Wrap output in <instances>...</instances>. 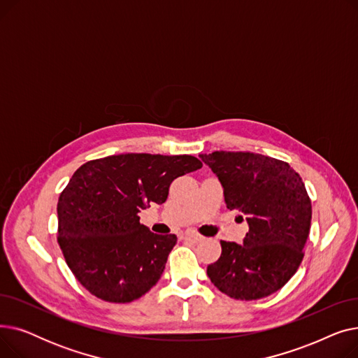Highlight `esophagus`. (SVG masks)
Returning a JSON list of instances; mask_svg holds the SVG:
<instances>
[{
  "label": "esophagus",
  "mask_w": 358,
  "mask_h": 358,
  "mask_svg": "<svg viewBox=\"0 0 358 358\" xmlns=\"http://www.w3.org/2000/svg\"><path fill=\"white\" fill-rule=\"evenodd\" d=\"M184 238L192 241V242H200V241L203 239V236L199 235V234H196V232H187V234L184 235Z\"/></svg>",
  "instance_id": "obj_1"
}]
</instances>
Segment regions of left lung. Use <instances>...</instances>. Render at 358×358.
Here are the masks:
<instances>
[{"instance_id": "obj_1", "label": "left lung", "mask_w": 358, "mask_h": 358, "mask_svg": "<svg viewBox=\"0 0 358 358\" xmlns=\"http://www.w3.org/2000/svg\"><path fill=\"white\" fill-rule=\"evenodd\" d=\"M200 158L219 178L227 208L245 215L250 227L243 243L220 241L210 281L236 300L273 294L305 255L312 204L302 178L287 162L261 154L216 150Z\"/></svg>"}]
</instances>
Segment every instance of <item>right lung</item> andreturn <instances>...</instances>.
<instances>
[{"label": "right lung", "instance_id": "obj_1", "mask_svg": "<svg viewBox=\"0 0 358 358\" xmlns=\"http://www.w3.org/2000/svg\"><path fill=\"white\" fill-rule=\"evenodd\" d=\"M201 165L192 155L120 154L73 173L58 200V242L91 294L127 303L158 283L177 236L150 232L138 213L162 204L171 182Z\"/></svg>", "mask_w": 358, "mask_h": 358}]
</instances>
